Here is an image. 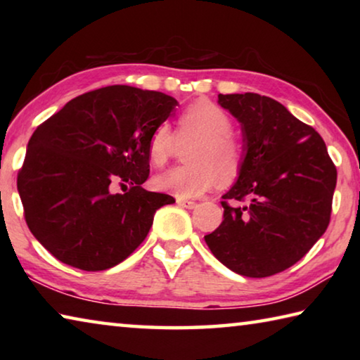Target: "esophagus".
Listing matches in <instances>:
<instances>
[{
	"instance_id": "obj_1",
	"label": "esophagus",
	"mask_w": 360,
	"mask_h": 360,
	"mask_svg": "<svg viewBox=\"0 0 360 360\" xmlns=\"http://www.w3.org/2000/svg\"><path fill=\"white\" fill-rule=\"evenodd\" d=\"M176 203L182 206V208H187V210H193L195 206H197V203L192 202V200H184V198H178V200H176Z\"/></svg>"
}]
</instances>
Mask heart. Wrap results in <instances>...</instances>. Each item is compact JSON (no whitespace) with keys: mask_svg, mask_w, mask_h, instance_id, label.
Here are the masks:
<instances>
[{"mask_svg":"<svg viewBox=\"0 0 360 360\" xmlns=\"http://www.w3.org/2000/svg\"><path fill=\"white\" fill-rule=\"evenodd\" d=\"M230 131L231 119L222 108L206 100L192 103L178 119L179 141L195 139L186 155L188 163L157 174L154 187L178 198H193L210 191L217 176L222 182L233 179L240 172L241 148ZM174 148V133L168 124H160L149 136V162L165 165Z\"/></svg>","mask_w":360,"mask_h":360,"instance_id":"b5f03b06","label":"heart"}]
</instances>
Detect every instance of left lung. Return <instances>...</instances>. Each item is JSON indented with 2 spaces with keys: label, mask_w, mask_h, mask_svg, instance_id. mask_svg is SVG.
<instances>
[{
  "label": "left lung",
  "mask_w": 360,
  "mask_h": 360,
  "mask_svg": "<svg viewBox=\"0 0 360 360\" xmlns=\"http://www.w3.org/2000/svg\"><path fill=\"white\" fill-rule=\"evenodd\" d=\"M217 103L240 122L243 157L236 182L222 195L224 221L205 241L238 275H276L297 264L327 230L337 168L319 133L279 101L221 94Z\"/></svg>",
  "instance_id": "1"
}]
</instances>
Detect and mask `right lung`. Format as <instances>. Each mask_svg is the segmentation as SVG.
I'll list each match as a JSON object with an SVG mask.
<instances>
[{
	"label": "right lung",
	"instance_id": "right-lung-1",
	"mask_svg": "<svg viewBox=\"0 0 360 360\" xmlns=\"http://www.w3.org/2000/svg\"><path fill=\"white\" fill-rule=\"evenodd\" d=\"M176 105L162 92L109 85L76 96L36 129L17 191L30 231L53 257L100 271L141 245L155 211L174 203L143 184L150 133ZM114 181L129 188L112 194Z\"/></svg>",
	"mask_w": 360,
	"mask_h": 360
}]
</instances>
